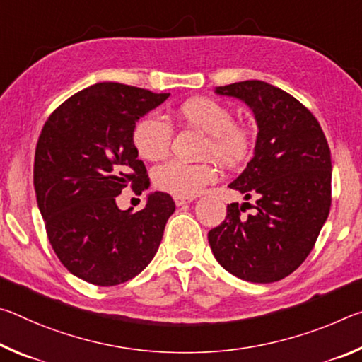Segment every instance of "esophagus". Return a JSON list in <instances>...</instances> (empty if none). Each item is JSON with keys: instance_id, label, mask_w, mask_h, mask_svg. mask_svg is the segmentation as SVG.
<instances>
[{"instance_id": "1", "label": "esophagus", "mask_w": 362, "mask_h": 362, "mask_svg": "<svg viewBox=\"0 0 362 362\" xmlns=\"http://www.w3.org/2000/svg\"><path fill=\"white\" fill-rule=\"evenodd\" d=\"M174 201H175L177 206H185V204L192 203L193 198H179V196H177V198H174Z\"/></svg>"}]
</instances>
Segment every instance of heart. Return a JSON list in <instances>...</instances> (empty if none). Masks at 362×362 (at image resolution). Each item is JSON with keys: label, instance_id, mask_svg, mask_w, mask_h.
<instances>
[{"label": "heart", "instance_id": "b5f03b06", "mask_svg": "<svg viewBox=\"0 0 362 362\" xmlns=\"http://www.w3.org/2000/svg\"><path fill=\"white\" fill-rule=\"evenodd\" d=\"M183 122L207 134L204 153L225 164H236L250 153L252 137L246 127L236 124L231 110L209 97H194L179 108ZM173 142V127L155 115H146L137 121L132 131V144L140 158L158 161L168 156ZM218 179V170L211 163L189 164L169 161L153 173L155 185L163 192L179 198H193Z\"/></svg>", "mask_w": 362, "mask_h": 362}]
</instances>
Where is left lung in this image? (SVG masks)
Masks as SVG:
<instances>
[{
  "label": "left lung",
  "mask_w": 362,
  "mask_h": 362,
  "mask_svg": "<svg viewBox=\"0 0 362 362\" xmlns=\"http://www.w3.org/2000/svg\"><path fill=\"white\" fill-rule=\"evenodd\" d=\"M216 94L252 110L259 127L254 158L230 188L255 199L254 214L231 203L207 235L226 272L250 283H274L302 265L330 209L332 163L326 136L306 107L265 81L233 83Z\"/></svg>",
  "instance_id": "1"
}]
</instances>
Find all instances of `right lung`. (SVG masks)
<instances>
[{"mask_svg":"<svg viewBox=\"0 0 362 362\" xmlns=\"http://www.w3.org/2000/svg\"><path fill=\"white\" fill-rule=\"evenodd\" d=\"M169 94L119 83L79 90L49 116L36 144L33 183L49 243L62 265L95 286H116L146 268L175 211L168 193L142 211H121L116 196L150 187L132 131Z\"/></svg>","mask_w":362,"mask_h":362,"instance_id":"add662e5","label":"right lung"}]
</instances>
